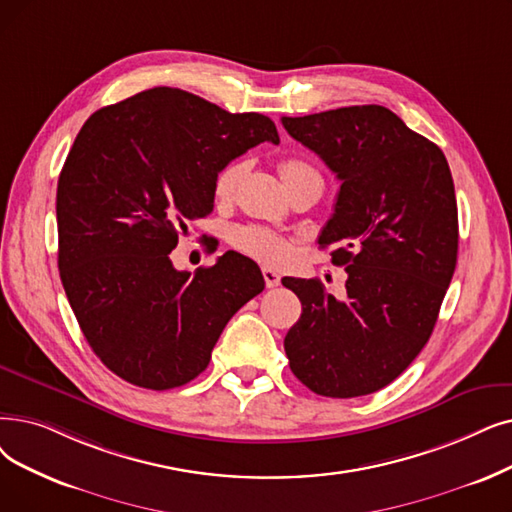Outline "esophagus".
<instances>
[{
	"label": "esophagus",
	"instance_id": "34e87169",
	"mask_svg": "<svg viewBox=\"0 0 512 512\" xmlns=\"http://www.w3.org/2000/svg\"><path fill=\"white\" fill-rule=\"evenodd\" d=\"M263 280L268 288H276L280 284V274L274 272L272 268H263Z\"/></svg>",
	"mask_w": 512,
	"mask_h": 512
}]
</instances>
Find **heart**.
<instances>
[{
  "mask_svg": "<svg viewBox=\"0 0 512 512\" xmlns=\"http://www.w3.org/2000/svg\"><path fill=\"white\" fill-rule=\"evenodd\" d=\"M280 177L286 186V190L291 192L303 182H318L322 184L320 173L307 165L305 161L299 159H286L280 163ZM247 173V163L244 161H234L228 163L224 169H221L215 175L213 182V194L217 201L228 203L234 198L236 188L240 180ZM230 244L234 249H238L244 255H251L263 263H284L293 253V242L286 236L272 232L268 228L261 226H238L230 232Z\"/></svg>",
  "mask_w": 512,
  "mask_h": 512,
  "instance_id": "obj_1",
  "label": "heart"
}]
</instances>
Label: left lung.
Wrapping results in <instances>:
<instances>
[{"label":"left lung","mask_w":512,"mask_h":512,"mask_svg":"<svg viewBox=\"0 0 512 512\" xmlns=\"http://www.w3.org/2000/svg\"><path fill=\"white\" fill-rule=\"evenodd\" d=\"M282 125L341 180L318 242L347 272L343 299L316 278L282 280L303 305L286 358L318 395H368L412 364L437 322L458 255L452 173L437 144L379 104Z\"/></svg>","instance_id":"obj_1"}]
</instances>
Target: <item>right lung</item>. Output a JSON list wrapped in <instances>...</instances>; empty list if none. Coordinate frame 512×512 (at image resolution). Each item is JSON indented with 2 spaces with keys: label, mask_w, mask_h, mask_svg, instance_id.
<instances>
[{
  "label": "right lung",
  "mask_w": 512,
  "mask_h": 512,
  "mask_svg": "<svg viewBox=\"0 0 512 512\" xmlns=\"http://www.w3.org/2000/svg\"><path fill=\"white\" fill-rule=\"evenodd\" d=\"M278 131L177 87H152L85 121L58 177V270L102 364L152 391L196 379L236 311L263 291L257 263L228 251L194 274L169 253L213 211L215 175Z\"/></svg>",
  "instance_id": "obj_1"
}]
</instances>
